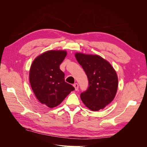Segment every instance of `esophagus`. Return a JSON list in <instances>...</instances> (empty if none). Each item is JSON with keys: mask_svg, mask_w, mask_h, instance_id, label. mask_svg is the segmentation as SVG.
<instances>
[{"mask_svg": "<svg viewBox=\"0 0 147 147\" xmlns=\"http://www.w3.org/2000/svg\"><path fill=\"white\" fill-rule=\"evenodd\" d=\"M74 88H75V91H78V83H75L74 84Z\"/></svg>", "mask_w": 147, "mask_h": 147, "instance_id": "1", "label": "esophagus"}]
</instances>
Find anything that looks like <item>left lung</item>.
Returning a JSON list of instances; mask_svg holds the SVG:
<instances>
[{
	"label": "left lung",
	"instance_id": "obj_1",
	"mask_svg": "<svg viewBox=\"0 0 147 147\" xmlns=\"http://www.w3.org/2000/svg\"><path fill=\"white\" fill-rule=\"evenodd\" d=\"M75 56L85 72L89 81L86 91L80 97L91 111H99L111 103L116 96L118 79L109 61L97 55L75 53Z\"/></svg>",
	"mask_w": 147,
	"mask_h": 147
}]
</instances>
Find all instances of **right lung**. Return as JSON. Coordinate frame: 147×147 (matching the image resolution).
Here are the masks:
<instances>
[{
    "label": "right lung",
    "instance_id": "add662e5",
    "mask_svg": "<svg viewBox=\"0 0 147 147\" xmlns=\"http://www.w3.org/2000/svg\"><path fill=\"white\" fill-rule=\"evenodd\" d=\"M66 55V50H49L35 57L30 66L32 90L38 100L49 108L59 105L75 90L65 82V75L59 69Z\"/></svg>",
    "mask_w": 147,
    "mask_h": 147
}]
</instances>
